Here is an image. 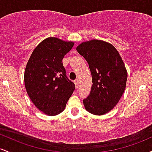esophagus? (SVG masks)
Instances as JSON below:
<instances>
[{
  "label": "esophagus",
  "instance_id": "1",
  "mask_svg": "<svg viewBox=\"0 0 152 152\" xmlns=\"http://www.w3.org/2000/svg\"><path fill=\"white\" fill-rule=\"evenodd\" d=\"M74 83H75V86H76V88H78L79 87V84H80V81H78V79L75 80L74 81Z\"/></svg>",
  "mask_w": 152,
  "mask_h": 152
}]
</instances>
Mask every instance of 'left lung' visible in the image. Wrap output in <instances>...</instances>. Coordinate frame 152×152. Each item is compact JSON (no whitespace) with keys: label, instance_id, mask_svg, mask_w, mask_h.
Returning <instances> with one entry per match:
<instances>
[{"label":"left lung","instance_id":"8db88e82","mask_svg":"<svg viewBox=\"0 0 152 152\" xmlns=\"http://www.w3.org/2000/svg\"><path fill=\"white\" fill-rule=\"evenodd\" d=\"M76 50L88 62L93 83L89 96L83 100L85 109L98 116L107 114L126 88L128 74L124 63L115 47L102 40L82 42Z\"/></svg>","mask_w":152,"mask_h":152}]
</instances>
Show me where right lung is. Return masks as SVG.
<instances>
[{
  "label": "right lung",
  "mask_w": 152,
  "mask_h": 152,
  "mask_svg": "<svg viewBox=\"0 0 152 152\" xmlns=\"http://www.w3.org/2000/svg\"><path fill=\"white\" fill-rule=\"evenodd\" d=\"M74 42L56 37L41 41L31 53L24 72L26 90L36 107L48 116H56L66 108L75 89L66 76L62 60Z\"/></svg>",
  "instance_id": "obj_1"
}]
</instances>
